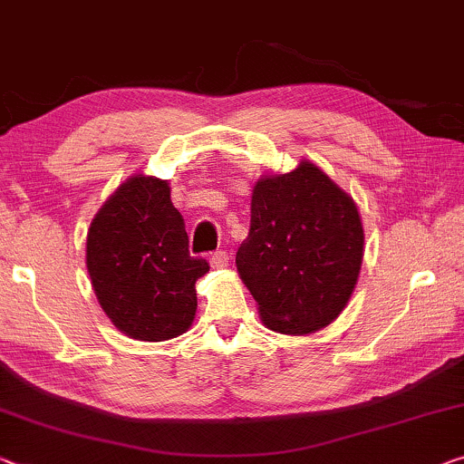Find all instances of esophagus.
<instances>
[{
    "mask_svg": "<svg viewBox=\"0 0 464 464\" xmlns=\"http://www.w3.org/2000/svg\"><path fill=\"white\" fill-rule=\"evenodd\" d=\"M209 266L213 269H224L227 266V253L222 251V248H219V251H216V253H211Z\"/></svg>",
    "mask_w": 464,
    "mask_h": 464,
    "instance_id": "34e87169",
    "label": "esophagus"
}]
</instances>
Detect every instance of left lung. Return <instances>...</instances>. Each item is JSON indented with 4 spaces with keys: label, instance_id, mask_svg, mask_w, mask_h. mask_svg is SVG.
Instances as JSON below:
<instances>
[{
    "label": "left lung",
    "instance_id": "left-lung-1",
    "mask_svg": "<svg viewBox=\"0 0 464 464\" xmlns=\"http://www.w3.org/2000/svg\"><path fill=\"white\" fill-rule=\"evenodd\" d=\"M365 234L359 209L330 176L303 160L259 178L251 230L237 267L269 330L303 336L330 325L359 280Z\"/></svg>",
    "mask_w": 464,
    "mask_h": 464
}]
</instances>
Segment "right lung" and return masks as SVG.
<instances>
[{
  "mask_svg": "<svg viewBox=\"0 0 464 464\" xmlns=\"http://www.w3.org/2000/svg\"><path fill=\"white\" fill-rule=\"evenodd\" d=\"M87 269L97 301L128 338L163 342L190 327L195 282L209 263L190 256L168 180L137 174L92 218Z\"/></svg>",
  "mask_w": 464,
  "mask_h": 464,
  "instance_id": "1",
  "label": "right lung"
}]
</instances>
